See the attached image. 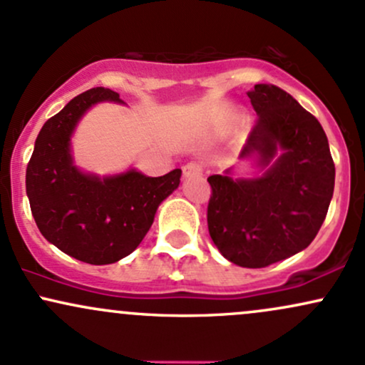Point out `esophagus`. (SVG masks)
Segmentation results:
<instances>
[{"mask_svg": "<svg viewBox=\"0 0 365 365\" xmlns=\"http://www.w3.org/2000/svg\"><path fill=\"white\" fill-rule=\"evenodd\" d=\"M202 175V166L199 163H187L183 166V176L185 178H197V176Z\"/></svg>", "mask_w": 365, "mask_h": 365, "instance_id": "obj_1", "label": "esophagus"}]
</instances>
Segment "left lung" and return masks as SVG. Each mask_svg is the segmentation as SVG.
I'll use <instances>...</instances> for the list:
<instances>
[{"instance_id": "1", "label": "left lung", "mask_w": 365, "mask_h": 365, "mask_svg": "<svg viewBox=\"0 0 365 365\" xmlns=\"http://www.w3.org/2000/svg\"><path fill=\"white\" fill-rule=\"evenodd\" d=\"M258 114L241 159L258 155V178L211 175L207 228L228 262L263 268L310 246L334 192V163L315 115L287 91L255 85Z\"/></svg>"}]
</instances>
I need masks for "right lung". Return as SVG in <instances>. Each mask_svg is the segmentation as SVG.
Segmentation results:
<instances>
[{"label":"right lung","instance_id":"add662e5","mask_svg":"<svg viewBox=\"0 0 365 365\" xmlns=\"http://www.w3.org/2000/svg\"><path fill=\"white\" fill-rule=\"evenodd\" d=\"M103 100L123 102L109 88H91L48 119L26 171L27 197L43 237L90 265H109L133 253L182 176V170L158 178L135 170L106 178L79 171L71 135L83 114Z\"/></svg>","mask_w":365,"mask_h":365}]
</instances>
